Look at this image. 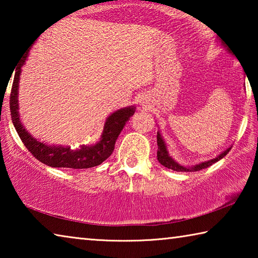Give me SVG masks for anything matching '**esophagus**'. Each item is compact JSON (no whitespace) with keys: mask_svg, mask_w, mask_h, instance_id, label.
<instances>
[{"mask_svg":"<svg viewBox=\"0 0 258 258\" xmlns=\"http://www.w3.org/2000/svg\"><path fill=\"white\" fill-rule=\"evenodd\" d=\"M142 103H145V102H142Z\"/></svg>","mask_w":258,"mask_h":258,"instance_id":"obj_1","label":"esophagus"}]
</instances>
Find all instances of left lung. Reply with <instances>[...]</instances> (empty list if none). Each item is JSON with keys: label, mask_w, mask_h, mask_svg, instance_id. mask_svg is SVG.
Returning <instances> with one entry per match:
<instances>
[{"label": "left lung", "mask_w": 258, "mask_h": 258, "mask_svg": "<svg viewBox=\"0 0 258 258\" xmlns=\"http://www.w3.org/2000/svg\"><path fill=\"white\" fill-rule=\"evenodd\" d=\"M157 145H158L157 159H158L159 163L163 166H165V167L173 169V171H176V172H198V171H200V169L207 168V167H209V166H212L214 163H216V161L223 158V157L228 155L229 151L231 150V148H229V149H226L225 151L222 152L220 156H217L216 158L211 159L208 161H205V163L198 164L196 166H192V167H184V166H182L180 164H177L176 161H174L171 157L168 156V152H167V149H166L165 142H164V140L161 139L159 132L157 133Z\"/></svg>", "instance_id": "8db88e82"}]
</instances>
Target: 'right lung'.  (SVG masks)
Returning a JSON list of instances; mask_svg holds the SVG:
<instances>
[{
  "label": "right lung",
  "instance_id": "right-lung-1",
  "mask_svg": "<svg viewBox=\"0 0 258 258\" xmlns=\"http://www.w3.org/2000/svg\"><path fill=\"white\" fill-rule=\"evenodd\" d=\"M29 51V50H28ZM27 54L21 60L18 68L16 69L14 84H12L10 94V112L11 119L15 125L17 133L23 141L24 146L35 158L51 167L64 168H90L103 163L115 149L116 140L118 138L124 126L134 115L135 107H127L111 113L107 118L103 127L101 140L92 147H84L81 149L71 150L68 147L46 146L45 143L38 142L30 135L21 124L18 113V85L21 66L25 63Z\"/></svg>",
  "mask_w": 258,
  "mask_h": 258
}]
</instances>
